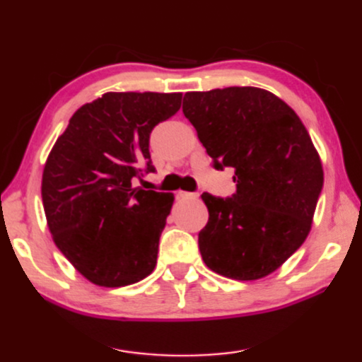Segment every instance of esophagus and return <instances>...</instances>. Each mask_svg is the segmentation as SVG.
Returning <instances> with one entry per match:
<instances>
[{"label": "esophagus", "mask_w": 362, "mask_h": 362, "mask_svg": "<svg viewBox=\"0 0 362 362\" xmlns=\"http://www.w3.org/2000/svg\"><path fill=\"white\" fill-rule=\"evenodd\" d=\"M177 195H179V198H183V200H188V198H197L198 193H192V192H183V190H180L179 193H177Z\"/></svg>", "instance_id": "esophagus-1"}]
</instances>
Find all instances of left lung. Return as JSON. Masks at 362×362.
I'll use <instances>...</instances> for the list:
<instances>
[{"label": "left lung", "mask_w": 362, "mask_h": 362, "mask_svg": "<svg viewBox=\"0 0 362 362\" xmlns=\"http://www.w3.org/2000/svg\"><path fill=\"white\" fill-rule=\"evenodd\" d=\"M183 115L213 159L233 167L236 193H203V262L234 281L277 271L307 239L323 188V167L297 113L271 91L228 86L188 91Z\"/></svg>", "instance_id": "8db88e82"}]
</instances>
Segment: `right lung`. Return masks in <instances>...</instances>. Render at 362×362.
I'll use <instances>...</instances> for the list:
<instances>
[{
	"label": "right lung",
	"mask_w": 362,
	"mask_h": 362,
	"mask_svg": "<svg viewBox=\"0 0 362 362\" xmlns=\"http://www.w3.org/2000/svg\"><path fill=\"white\" fill-rule=\"evenodd\" d=\"M182 93L110 91L75 111L42 174L55 246L86 281L124 287L154 271L174 193L132 187L154 170L149 136L180 110Z\"/></svg>",
	"instance_id": "right-lung-1"
}]
</instances>
